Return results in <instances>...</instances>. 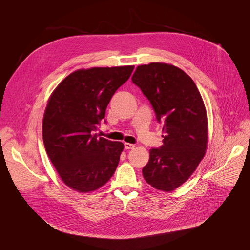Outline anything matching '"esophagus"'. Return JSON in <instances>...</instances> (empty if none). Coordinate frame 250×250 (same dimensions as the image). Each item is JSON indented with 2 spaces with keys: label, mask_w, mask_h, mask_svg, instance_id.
Returning a JSON list of instances; mask_svg holds the SVG:
<instances>
[{
  "label": "esophagus",
  "mask_w": 250,
  "mask_h": 250,
  "mask_svg": "<svg viewBox=\"0 0 250 250\" xmlns=\"http://www.w3.org/2000/svg\"><path fill=\"white\" fill-rule=\"evenodd\" d=\"M135 146L132 145V144H128V143H125V149H131V148H134Z\"/></svg>",
  "instance_id": "34e87169"
}]
</instances>
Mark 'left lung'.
Returning <instances> with one entry per match:
<instances>
[{
  "mask_svg": "<svg viewBox=\"0 0 250 250\" xmlns=\"http://www.w3.org/2000/svg\"><path fill=\"white\" fill-rule=\"evenodd\" d=\"M131 81L149 101L157 122L164 123V145L149 149L144 177L155 189L172 191L189 178L207 150L202 98L191 78L168 63L139 65Z\"/></svg>",
  "mask_w": 250,
  "mask_h": 250,
  "instance_id": "obj_1",
  "label": "left lung"
}]
</instances>
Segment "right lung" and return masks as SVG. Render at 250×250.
I'll return each mask as SVG.
<instances>
[{
    "label": "right lung",
    "instance_id": "obj_1",
    "mask_svg": "<svg viewBox=\"0 0 250 250\" xmlns=\"http://www.w3.org/2000/svg\"><path fill=\"white\" fill-rule=\"evenodd\" d=\"M133 65L92 67L67 76L53 92L42 120V141L63 183L79 192L94 191L115 173L121 142L93 134L117 89Z\"/></svg>",
    "mask_w": 250,
    "mask_h": 250
}]
</instances>
